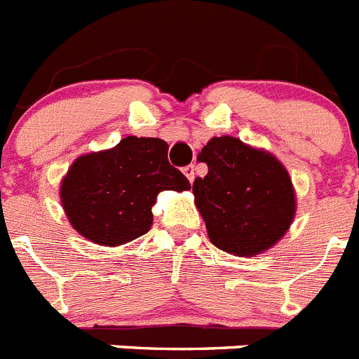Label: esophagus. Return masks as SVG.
I'll return each mask as SVG.
<instances>
[{
  "mask_svg": "<svg viewBox=\"0 0 359 359\" xmlns=\"http://www.w3.org/2000/svg\"><path fill=\"white\" fill-rule=\"evenodd\" d=\"M183 174H185L187 180H189L190 183L194 182V177H196V167H194V165H187L185 169H183Z\"/></svg>",
  "mask_w": 359,
  "mask_h": 359,
  "instance_id": "1",
  "label": "esophagus"
}]
</instances>
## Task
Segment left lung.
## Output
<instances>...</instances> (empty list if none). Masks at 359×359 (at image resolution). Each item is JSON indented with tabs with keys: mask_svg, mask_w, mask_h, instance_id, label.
I'll return each instance as SVG.
<instances>
[{
	"mask_svg": "<svg viewBox=\"0 0 359 359\" xmlns=\"http://www.w3.org/2000/svg\"><path fill=\"white\" fill-rule=\"evenodd\" d=\"M208 165L192 192L208 237L223 252L259 255L291 226L297 199L286 167L233 136H215L199 152Z\"/></svg>",
	"mask_w": 359,
	"mask_h": 359,
	"instance_id": "left-lung-1",
	"label": "left lung"
}]
</instances>
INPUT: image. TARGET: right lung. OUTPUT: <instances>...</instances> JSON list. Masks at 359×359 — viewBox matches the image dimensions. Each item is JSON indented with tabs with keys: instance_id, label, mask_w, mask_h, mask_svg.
Segmentation results:
<instances>
[{
	"instance_id": "add662e5",
	"label": "right lung",
	"mask_w": 359,
	"mask_h": 359,
	"mask_svg": "<svg viewBox=\"0 0 359 359\" xmlns=\"http://www.w3.org/2000/svg\"><path fill=\"white\" fill-rule=\"evenodd\" d=\"M160 138L128 136L113 149L79 156L61 185L69 223L95 244L120 246L147 233L161 190H189L190 183L167 158Z\"/></svg>"
}]
</instances>
